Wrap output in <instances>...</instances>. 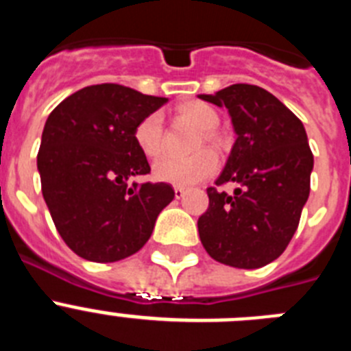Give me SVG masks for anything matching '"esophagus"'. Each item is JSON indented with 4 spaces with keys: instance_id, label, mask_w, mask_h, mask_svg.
<instances>
[{
    "instance_id": "1",
    "label": "esophagus",
    "mask_w": 351,
    "mask_h": 351,
    "mask_svg": "<svg viewBox=\"0 0 351 351\" xmlns=\"http://www.w3.org/2000/svg\"><path fill=\"white\" fill-rule=\"evenodd\" d=\"M173 195H176V198H182L186 195V190L184 188H181V186H176V188H173Z\"/></svg>"
}]
</instances>
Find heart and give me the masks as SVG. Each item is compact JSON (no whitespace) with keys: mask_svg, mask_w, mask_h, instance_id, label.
<instances>
[{"mask_svg":"<svg viewBox=\"0 0 351 351\" xmlns=\"http://www.w3.org/2000/svg\"><path fill=\"white\" fill-rule=\"evenodd\" d=\"M178 114L179 117L191 121L195 126L204 130V135L198 142H202L204 137H213L210 130L218 125V114L214 112L209 105L191 101V104L181 105L178 108ZM133 138L145 156L156 158L163 149V119L160 114L153 112L138 121L133 132ZM218 154L214 153L213 149H202L186 158H160L153 165V176L156 181L169 182V184L193 186L209 179L218 170Z\"/></svg>","mask_w":351,"mask_h":351,"instance_id":"b5f03b06","label":"heart"}]
</instances>
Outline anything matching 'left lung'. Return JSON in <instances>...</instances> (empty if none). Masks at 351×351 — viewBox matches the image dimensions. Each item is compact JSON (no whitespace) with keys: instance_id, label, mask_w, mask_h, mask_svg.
<instances>
[{"instance_id":"obj_1","label":"left lung","mask_w":351,"mask_h":351,"mask_svg":"<svg viewBox=\"0 0 351 351\" xmlns=\"http://www.w3.org/2000/svg\"><path fill=\"white\" fill-rule=\"evenodd\" d=\"M225 107L235 144L216 186L235 182L234 195L207 188L209 207L198 234L216 262L258 269L287 250L308 202L313 153L299 117L274 95L251 84H234L198 95Z\"/></svg>"}]
</instances>
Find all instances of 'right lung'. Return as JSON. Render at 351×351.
Wrapping results in <instances>:
<instances>
[{
    "label": "right lung",
    "instance_id": "add662e5",
    "mask_svg": "<svg viewBox=\"0 0 351 351\" xmlns=\"http://www.w3.org/2000/svg\"><path fill=\"white\" fill-rule=\"evenodd\" d=\"M167 101L119 84H96L49 114L36 156L42 193L60 235L82 258L108 263L137 253L172 202L167 182H126L151 172L133 132Z\"/></svg>",
    "mask_w": 351,
    "mask_h": 351
}]
</instances>
